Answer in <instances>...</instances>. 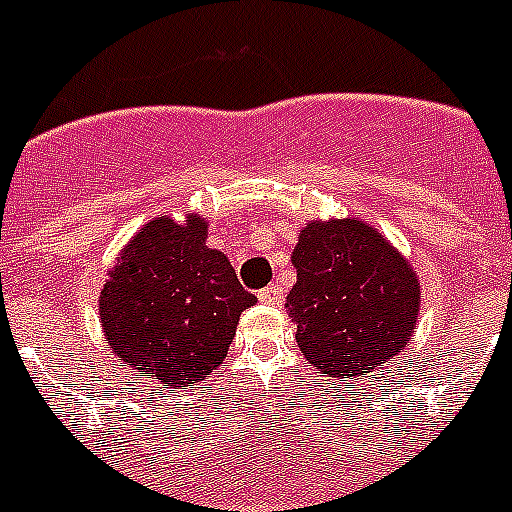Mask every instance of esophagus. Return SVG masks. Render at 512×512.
Listing matches in <instances>:
<instances>
[{"label": "esophagus", "mask_w": 512, "mask_h": 512, "mask_svg": "<svg viewBox=\"0 0 512 512\" xmlns=\"http://www.w3.org/2000/svg\"><path fill=\"white\" fill-rule=\"evenodd\" d=\"M259 300L264 302V305H279V302L284 300V292L279 284H269V287H264L259 292Z\"/></svg>", "instance_id": "obj_1"}]
</instances>
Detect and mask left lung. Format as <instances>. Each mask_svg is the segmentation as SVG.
<instances>
[{
	"mask_svg": "<svg viewBox=\"0 0 512 512\" xmlns=\"http://www.w3.org/2000/svg\"><path fill=\"white\" fill-rule=\"evenodd\" d=\"M287 312L297 346L323 377L354 382L410 343L420 282L410 261L359 217L310 220L292 251Z\"/></svg>",
	"mask_w": 512,
	"mask_h": 512,
	"instance_id": "left-lung-1",
	"label": "left lung"
}]
</instances>
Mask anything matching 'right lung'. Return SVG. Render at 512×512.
I'll return each instance as SVG.
<instances>
[{"instance_id":"right-lung-1","label":"right lung","mask_w":512,"mask_h":512,"mask_svg":"<svg viewBox=\"0 0 512 512\" xmlns=\"http://www.w3.org/2000/svg\"><path fill=\"white\" fill-rule=\"evenodd\" d=\"M253 302L228 256L207 246L205 217L161 215L117 253L99 292V323L120 364L187 390L223 364Z\"/></svg>"}]
</instances>
